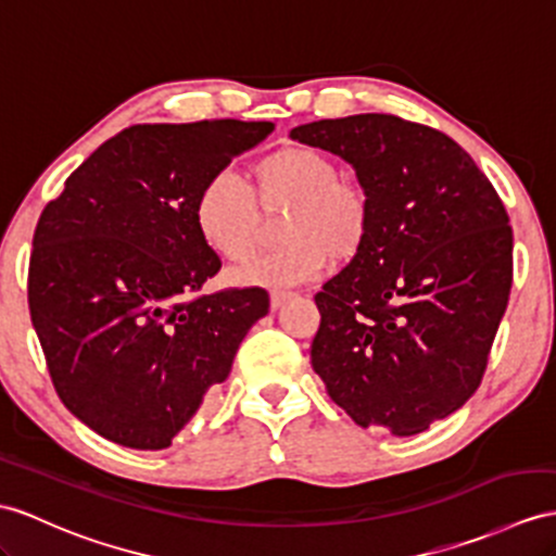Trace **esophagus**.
Instances as JSON below:
<instances>
[{"label":"esophagus","instance_id":"1","mask_svg":"<svg viewBox=\"0 0 556 556\" xmlns=\"http://www.w3.org/2000/svg\"><path fill=\"white\" fill-rule=\"evenodd\" d=\"M290 292H280V290H276V292H270V308L274 311H278L282 304H286L288 300H290Z\"/></svg>","mask_w":556,"mask_h":556}]
</instances>
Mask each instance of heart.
<instances>
[{
  "label": "heart",
  "mask_w": 556,
  "mask_h": 556,
  "mask_svg": "<svg viewBox=\"0 0 556 556\" xmlns=\"http://www.w3.org/2000/svg\"><path fill=\"white\" fill-rule=\"evenodd\" d=\"M252 191L233 174H216L200 186L193 205L198 236L228 262H245L260 245L256 207L290 202L280 238L286 245L236 268L240 288H290L314 280L332 260L346 264L361 254L370 233V200L340 176V165L311 146H282L252 165Z\"/></svg>",
  "instance_id": "obj_1"
}]
</instances>
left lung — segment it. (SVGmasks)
Segmentation results:
<instances>
[{
    "label": "left lung",
    "mask_w": 556,
    "mask_h": 556,
    "mask_svg": "<svg viewBox=\"0 0 556 556\" xmlns=\"http://www.w3.org/2000/svg\"><path fill=\"white\" fill-rule=\"evenodd\" d=\"M290 137L356 169L370 200L358 256L316 294L311 365L358 427L413 437L479 389L511 288V226L451 137L365 113Z\"/></svg>",
    "instance_id": "left-lung-1"
}]
</instances>
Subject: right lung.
Returning <instances> with one entry per match:
<instances>
[{
  "mask_svg": "<svg viewBox=\"0 0 556 556\" xmlns=\"http://www.w3.org/2000/svg\"><path fill=\"white\" fill-rule=\"evenodd\" d=\"M274 122L134 125L39 216L28 304L63 405L103 439L162 451L268 314L262 288L198 294L222 268L193 222L200 186Z\"/></svg>",
  "mask_w": 556,
  "mask_h": 556,
  "instance_id": "add662e5",
  "label": "right lung"
}]
</instances>
